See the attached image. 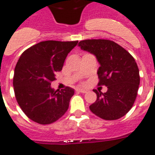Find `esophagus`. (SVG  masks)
<instances>
[{
	"label": "esophagus",
	"mask_w": 155,
	"mask_h": 155,
	"mask_svg": "<svg viewBox=\"0 0 155 155\" xmlns=\"http://www.w3.org/2000/svg\"><path fill=\"white\" fill-rule=\"evenodd\" d=\"M75 91H76V92H78V93H87V90H84V89H80V88H76V89H75Z\"/></svg>",
	"instance_id": "obj_1"
}]
</instances>
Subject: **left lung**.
Instances as JSON below:
<instances>
[{
  "label": "left lung",
  "mask_w": 155,
  "mask_h": 155,
  "mask_svg": "<svg viewBox=\"0 0 155 155\" xmlns=\"http://www.w3.org/2000/svg\"><path fill=\"white\" fill-rule=\"evenodd\" d=\"M81 49L95 55L100 67L98 85H106V93L97 92L96 101L89 106L93 114L105 120L124 116L133 107L140 84L139 69L135 59L115 42L109 40H84Z\"/></svg>",
  "instance_id": "obj_1"
}]
</instances>
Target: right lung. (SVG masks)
<instances>
[{"instance_id":"1","label":"right lung","mask_w":155,"mask_h":155,"mask_svg":"<svg viewBox=\"0 0 155 155\" xmlns=\"http://www.w3.org/2000/svg\"><path fill=\"white\" fill-rule=\"evenodd\" d=\"M78 41H41L20 56L13 85L16 100L27 116L40 124H50L67 112L74 89L50 87L55 74L62 71L65 59Z\"/></svg>"}]
</instances>
